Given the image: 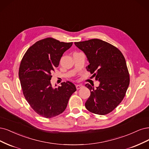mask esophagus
Returning <instances> with one entry per match:
<instances>
[{"label":"esophagus","mask_w":149,"mask_h":149,"mask_svg":"<svg viewBox=\"0 0 149 149\" xmlns=\"http://www.w3.org/2000/svg\"><path fill=\"white\" fill-rule=\"evenodd\" d=\"M83 87H84L83 85H81V84H77V85H76V88H77V90H79V89H80L81 88H82Z\"/></svg>","instance_id":"esophagus-1"}]
</instances>
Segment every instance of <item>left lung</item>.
<instances>
[{
  "label": "left lung",
  "mask_w": 149,
  "mask_h": 149,
  "mask_svg": "<svg viewBox=\"0 0 149 149\" xmlns=\"http://www.w3.org/2000/svg\"><path fill=\"white\" fill-rule=\"evenodd\" d=\"M75 45L87 57L89 64L86 69L100 82L96 88L85 85L90 90L86 108L100 115L111 112L122 102L129 85L125 58L116 47L99 39L75 42Z\"/></svg>",
  "instance_id": "left-lung-1"
}]
</instances>
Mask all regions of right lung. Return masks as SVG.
Here are the masks:
<instances>
[{
    "label": "right lung",
    "instance_id": "1",
    "mask_svg": "<svg viewBox=\"0 0 149 149\" xmlns=\"http://www.w3.org/2000/svg\"><path fill=\"white\" fill-rule=\"evenodd\" d=\"M72 44L47 38L32 45L21 61L18 76L23 95L33 110L44 118L64 112L70 96L77 90L69 81L56 88L51 83V73Z\"/></svg>",
    "mask_w": 149,
    "mask_h": 149
}]
</instances>
